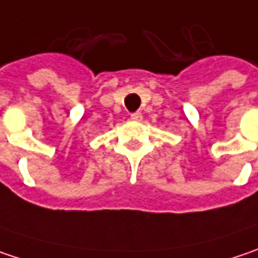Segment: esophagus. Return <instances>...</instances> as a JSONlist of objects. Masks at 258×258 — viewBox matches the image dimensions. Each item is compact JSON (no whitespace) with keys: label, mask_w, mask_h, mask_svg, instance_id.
I'll list each match as a JSON object with an SVG mask.
<instances>
[{"label":"esophagus","mask_w":258,"mask_h":258,"mask_svg":"<svg viewBox=\"0 0 258 258\" xmlns=\"http://www.w3.org/2000/svg\"><path fill=\"white\" fill-rule=\"evenodd\" d=\"M131 119L135 120V121H141V120H142V114H141L139 111H137V113H132V114H131Z\"/></svg>","instance_id":"obj_1"}]
</instances>
